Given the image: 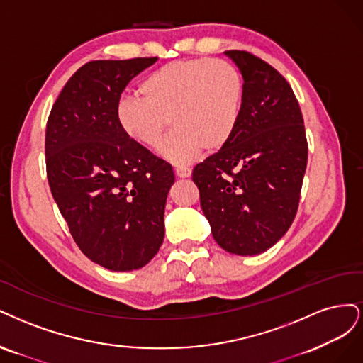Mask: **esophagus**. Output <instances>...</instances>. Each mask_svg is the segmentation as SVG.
<instances>
[{
    "mask_svg": "<svg viewBox=\"0 0 363 363\" xmlns=\"http://www.w3.org/2000/svg\"><path fill=\"white\" fill-rule=\"evenodd\" d=\"M174 173H177L178 178H189L191 174V169L185 167V166H178L177 169H174Z\"/></svg>",
    "mask_w": 363,
    "mask_h": 363,
    "instance_id": "34e87169",
    "label": "esophagus"
}]
</instances>
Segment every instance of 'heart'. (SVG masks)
Segmentation results:
<instances>
[{
	"instance_id": "heart-1",
	"label": "heart",
	"mask_w": 363,
	"mask_h": 363,
	"mask_svg": "<svg viewBox=\"0 0 363 363\" xmlns=\"http://www.w3.org/2000/svg\"><path fill=\"white\" fill-rule=\"evenodd\" d=\"M116 105V119L133 142L154 147L170 119L173 133L160 155L173 164L191 162L203 147H223L235 131L242 101V79L235 66L217 58L173 62L149 74Z\"/></svg>"
}]
</instances>
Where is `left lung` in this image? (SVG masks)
Here are the masks:
<instances>
[{
  "label": "left lung",
  "mask_w": 363,
  "mask_h": 363,
  "mask_svg": "<svg viewBox=\"0 0 363 363\" xmlns=\"http://www.w3.org/2000/svg\"><path fill=\"white\" fill-rule=\"evenodd\" d=\"M244 79L240 119L229 142L193 170L202 211L221 249L268 250L296 217L308 142L294 91L274 67L226 51Z\"/></svg>",
  "instance_id": "left-lung-1"
}]
</instances>
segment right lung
Wrapping results in <instances>:
<instances>
[{
	"label": "right lung",
	"instance_id": "right-lung-1",
	"mask_svg": "<svg viewBox=\"0 0 363 363\" xmlns=\"http://www.w3.org/2000/svg\"><path fill=\"white\" fill-rule=\"evenodd\" d=\"M158 60L89 62L67 81L46 125V173L55 203L90 261L111 272L145 267L164 240L172 166L121 130L116 105Z\"/></svg>",
	"mask_w": 363,
	"mask_h": 363
}]
</instances>
